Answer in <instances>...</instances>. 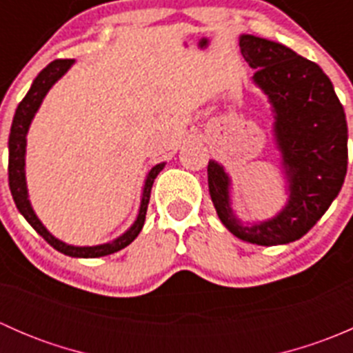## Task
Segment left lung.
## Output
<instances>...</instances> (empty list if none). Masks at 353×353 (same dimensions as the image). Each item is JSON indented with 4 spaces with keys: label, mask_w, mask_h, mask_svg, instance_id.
Instances as JSON below:
<instances>
[{
    "label": "left lung",
    "mask_w": 353,
    "mask_h": 353,
    "mask_svg": "<svg viewBox=\"0 0 353 353\" xmlns=\"http://www.w3.org/2000/svg\"><path fill=\"white\" fill-rule=\"evenodd\" d=\"M241 52L254 83L275 110V137L290 199L268 222L244 227L234 219L229 176L208 162V190L219 219L236 237L259 245L294 243L309 232L338 196L348 162L347 119L330 78L316 63L279 42L241 35Z\"/></svg>",
    "instance_id": "1"
}]
</instances>
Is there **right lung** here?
<instances>
[{"instance_id": "right-lung-1", "label": "right lung", "mask_w": 353, "mask_h": 353, "mask_svg": "<svg viewBox=\"0 0 353 353\" xmlns=\"http://www.w3.org/2000/svg\"><path fill=\"white\" fill-rule=\"evenodd\" d=\"M73 65V59H54L52 63H49L41 73L37 74V78L32 83L30 90L27 92V95L23 97V101L20 102L19 108L15 110V116H13L12 130H10V140H8V183H10V191H12L13 201H15L17 208L22 213L28 223L34 227L35 232L39 236L44 237L56 251L63 252L66 256H73V258H99V256H108L112 252L121 251L123 248H126L128 244L133 243L137 239V236L140 234L141 227L145 223V215H147L148 201H150V191L154 186L155 177L159 176L160 170L163 169L165 163H159L154 169L148 172L147 181H145L143 188V196H141V205H140V213H138L137 222L131 225V229L128 232H124L123 236L117 237L116 241L102 245H92V248H77V245H68L61 243L59 239H56L54 236L48 232L44 225L41 223V220L35 216L34 210H32L30 201H28L27 194V184H25V145H27V131L30 126V121L34 117V114L37 112L39 105H41L42 99L46 97V94L49 92V88L66 73L68 68Z\"/></svg>"}]
</instances>
